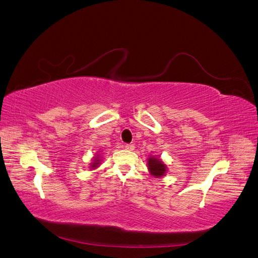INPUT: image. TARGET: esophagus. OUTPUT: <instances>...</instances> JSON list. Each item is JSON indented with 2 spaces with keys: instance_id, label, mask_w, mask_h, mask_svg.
<instances>
[{
  "instance_id": "obj_1",
  "label": "esophagus",
  "mask_w": 258,
  "mask_h": 258,
  "mask_svg": "<svg viewBox=\"0 0 258 258\" xmlns=\"http://www.w3.org/2000/svg\"><path fill=\"white\" fill-rule=\"evenodd\" d=\"M124 148L126 149V150L133 151V150H134V148H135V146H134L133 144H127V145H125V146H124Z\"/></svg>"
}]
</instances>
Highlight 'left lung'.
<instances>
[{
  "label": "left lung",
  "instance_id": "obj_1",
  "mask_svg": "<svg viewBox=\"0 0 258 258\" xmlns=\"http://www.w3.org/2000/svg\"><path fill=\"white\" fill-rule=\"evenodd\" d=\"M148 170L151 175L156 177H162L166 172V165L158 158H149L148 159Z\"/></svg>",
  "mask_w": 258,
  "mask_h": 258
}]
</instances>
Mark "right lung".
<instances>
[{"instance_id":"1","label":"right lung","mask_w":258,"mask_h":258,"mask_svg":"<svg viewBox=\"0 0 258 258\" xmlns=\"http://www.w3.org/2000/svg\"><path fill=\"white\" fill-rule=\"evenodd\" d=\"M99 159H97V160H95V162H93V163H92V165H91V167L92 168H95V167H97L98 166V164H99Z\"/></svg>"}]
</instances>
